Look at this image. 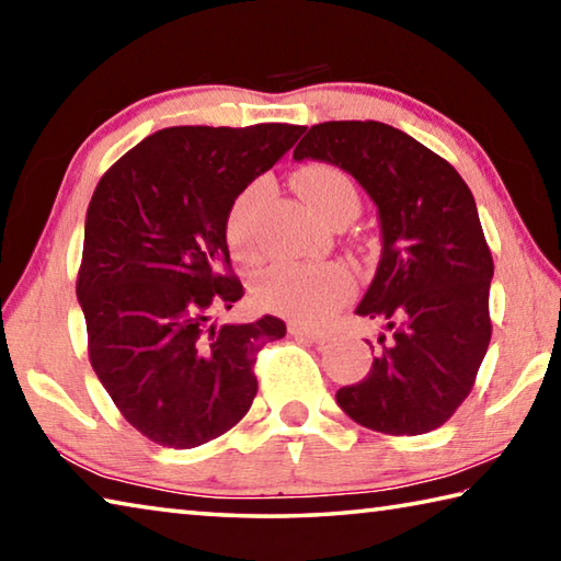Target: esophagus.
<instances>
[{
  "mask_svg": "<svg viewBox=\"0 0 561 561\" xmlns=\"http://www.w3.org/2000/svg\"><path fill=\"white\" fill-rule=\"evenodd\" d=\"M294 336H299V339H307V341H311V344H327V341L331 339V334L329 331H321V329H307V327H291L289 329Z\"/></svg>",
  "mask_w": 561,
  "mask_h": 561,
  "instance_id": "34e87169",
  "label": "esophagus"
}]
</instances>
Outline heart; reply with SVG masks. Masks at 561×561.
I'll use <instances>...</instances> for the list:
<instances>
[{"label": "heart", "instance_id": "obj_1", "mask_svg": "<svg viewBox=\"0 0 561 561\" xmlns=\"http://www.w3.org/2000/svg\"><path fill=\"white\" fill-rule=\"evenodd\" d=\"M294 187L301 201L314 210L321 220H334L341 213H356L358 195L351 178L329 163H309L297 170ZM264 205V185H247L234 197L225 217V237L234 257L257 260L262 254L260 213ZM354 291V277L336 262L301 264L279 262L272 264L257 277V297L274 309L287 311L289 317L319 324L329 319Z\"/></svg>", "mask_w": 561, "mask_h": 561}]
</instances>
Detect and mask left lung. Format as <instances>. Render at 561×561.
Segmentation results:
<instances>
[{"instance_id": "8db88e82", "label": "left lung", "mask_w": 561, "mask_h": 561, "mask_svg": "<svg viewBox=\"0 0 561 561\" xmlns=\"http://www.w3.org/2000/svg\"><path fill=\"white\" fill-rule=\"evenodd\" d=\"M346 170L381 222V260L358 317L383 331L364 381L336 391L358 425L388 435L440 428L472 391L490 346L492 254L474 197L448 160L378 121L311 126L294 160Z\"/></svg>"}]
</instances>
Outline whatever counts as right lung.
Returning a JSON list of instances; mask_svg holds the SVG:
<instances>
[{
  "mask_svg": "<svg viewBox=\"0 0 561 561\" xmlns=\"http://www.w3.org/2000/svg\"><path fill=\"white\" fill-rule=\"evenodd\" d=\"M304 130L163 128L93 190L76 282L89 358L123 417L163 448H197L240 423L257 396V351L287 334L277 317L217 327L210 311L244 294L227 210Z\"/></svg>",
  "mask_w": 561,
  "mask_h": 561,
  "instance_id": "add662e5",
  "label": "right lung"
}]
</instances>
